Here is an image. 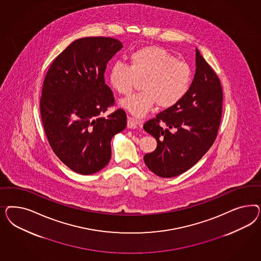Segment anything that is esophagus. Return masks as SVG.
Segmentation results:
<instances>
[{"label":"esophagus","instance_id":"esophagus-1","mask_svg":"<svg viewBox=\"0 0 261 261\" xmlns=\"http://www.w3.org/2000/svg\"><path fill=\"white\" fill-rule=\"evenodd\" d=\"M141 126H142V122L140 120L134 119V118H131V117H128V119H127V127L128 128L135 129V128Z\"/></svg>","mask_w":261,"mask_h":261}]
</instances>
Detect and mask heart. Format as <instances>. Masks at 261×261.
Here are the masks:
<instances>
[{
    "label": "heart",
    "instance_id": "obj_1",
    "mask_svg": "<svg viewBox=\"0 0 261 261\" xmlns=\"http://www.w3.org/2000/svg\"><path fill=\"white\" fill-rule=\"evenodd\" d=\"M108 79L111 87L121 95H130L136 81H142V93L120 100L119 106L136 118H142L156 103L166 109L179 102L190 88L191 70L189 64L166 49L147 46L129 56L128 66L114 64Z\"/></svg>",
    "mask_w": 261,
    "mask_h": 261
}]
</instances>
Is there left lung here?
<instances>
[{"instance_id": "8db88e82", "label": "left lung", "mask_w": 261, "mask_h": 261, "mask_svg": "<svg viewBox=\"0 0 261 261\" xmlns=\"http://www.w3.org/2000/svg\"><path fill=\"white\" fill-rule=\"evenodd\" d=\"M195 51L196 70L187 94L143 125L157 141L156 149L144 155V163L162 178L178 176L194 166L214 144L220 125V80L197 48Z\"/></svg>"}]
</instances>
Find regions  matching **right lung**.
Returning a JSON list of instances; mask_svg holds the SVG:
<instances>
[{"label": "right lung", "mask_w": 261, "mask_h": 261, "mask_svg": "<svg viewBox=\"0 0 261 261\" xmlns=\"http://www.w3.org/2000/svg\"><path fill=\"white\" fill-rule=\"evenodd\" d=\"M119 40H75L56 57L44 79L40 111L51 149L64 165L81 175L101 170L111 159V140L126 127L121 109L106 119L114 104L104 71L122 48Z\"/></svg>", "instance_id": "right-lung-1"}]
</instances>
